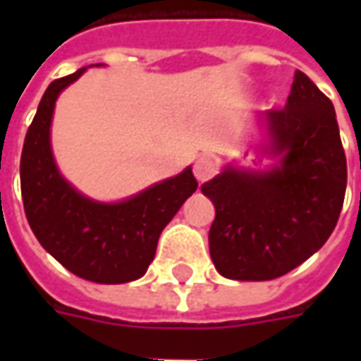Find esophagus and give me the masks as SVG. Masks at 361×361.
Segmentation results:
<instances>
[{
  "label": "esophagus",
  "mask_w": 361,
  "mask_h": 361,
  "mask_svg": "<svg viewBox=\"0 0 361 361\" xmlns=\"http://www.w3.org/2000/svg\"><path fill=\"white\" fill-rule=\"evenodd\" d=\"M219 172V164H216V160H212L209 157L199 158L195 162V168H193V173H195L197 181H207L211 180L214 173Z\"/></svg>",
  "instance_id": "34e87169"
}]
</instances>
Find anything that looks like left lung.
I'll return each instance as SVG.
<instances>
[{
    "instance_id": "8db88e82",
    "label": "left lung",
    "mask_w": 361,
    "mask_h": 361,
    "mask_svg": "<svg viewBox=\"0 0 361 361\" xmlns=\"http://www.w3.org/2000/svg\"><path fill=\"white\" fill-rule=\"evenodd\" d=\"M280 166L267 173L226 168L203 183L216 209L209 232L216 271L232 280H272L323 247L341 216L346 157L333 102L295 71L284 108L263 116Z\"/></svg>"
}]
</instances>
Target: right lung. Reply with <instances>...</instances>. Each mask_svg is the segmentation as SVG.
Here are the masks:
<instances>
[{
	"label": "right lung",
	"mask_w": 361,
	"mask_h": 361,
	"mask_svg": "<svg viewBox=\"0 0 361 361\" xmlns=\"http://www.w3.org/2000/svg\"><path fill=\"white\" fill-rule=\"evenodd\" d=\"M87 67L56 79L44 92L20 154V193L36 240L77 276L98 284L141 279L158 238L197 189L191 168L123 203L102 204L79 195L54 164L50 123L56 98Z\"/></svg>",
	"instance_id": "right-lung-1"
}]
</instances>
